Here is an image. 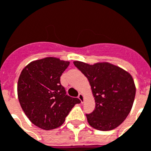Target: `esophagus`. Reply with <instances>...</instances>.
I'll list each match as a JSON object with an SVG mask.
<instances>
[{
    "instance_id": "esophagus-1",
    "label": "esophagus",
    "mask_w": 151,
    "mask_h": 151,
    "mask_svg": "<svg viewBox=\"0 0 151 151\" xmlns=\"http://www.w3.org/2000/svg\"><path fill=\"white\" fill-rule=\"evenodd\" d=\"M78 99H80V101H81V103H82V104H83V103H84V100H85V99H84V95H82V93H80V94H79Z\"/></svg>"
}]
</instances>
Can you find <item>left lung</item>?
<instances>
[{
    "label": "left lung",
    "instance_id": "left-lung-1",
    "mask_svg": "<svg viewBox=\"0 0 151 151\" xmlns=\"http://www.w3.org/2000/svg\"><path fill=\"white\" fill-rule=\"evenodd\" d=\"M87 78L95 101V108L86 114L89 124L96 129H116L126 119L133 107L136 87L130 73L108 62L89 65L73 61Z\"/></svg>",
    "mask_w": 151,
    "mask_h": 151
}]
</instances>
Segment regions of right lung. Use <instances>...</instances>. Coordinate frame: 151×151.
I'll return each mask as SVG.
<instances>
[{
    "label": "right lung",
    "mask_w": 151,
    "mask_h": 151,
    "mask_svg": "<svg viewBox=\"0 0 151 151\" xmlns=\"http://www.w3.org/2000/svg\"><path fill=\"white\" fill-rule=\"evenodd\" d=\"M69 61L46 57L32 61L22 69L18 96L22 110L35 125L45 130L62 124L69 111L81 101L66 95L60 76Z\"/></svg>",
    "instance_id": "obj_1"
}]
</instances>
